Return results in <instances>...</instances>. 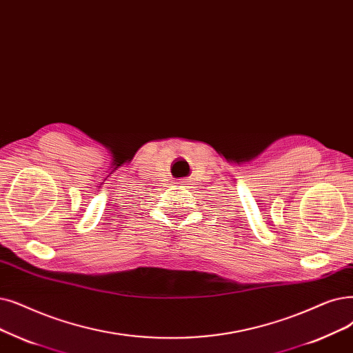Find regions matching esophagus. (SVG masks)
<instances>
[{
    "mask_svg": "<svg viewBox=\"0 0 353 353\" xmlns=\"http://www.w3.org/2000/svg\"><path fill=\"white\" fill-rule=\"evenodd\" d=\"M181 183H186V180H185V179H183V180H181Z\"/></svg>",
    "mask_w": 353,
    "mask_h": 353,
    "instance_id": "34e87169",
    "label": "esophagus"
}]
</instances>
